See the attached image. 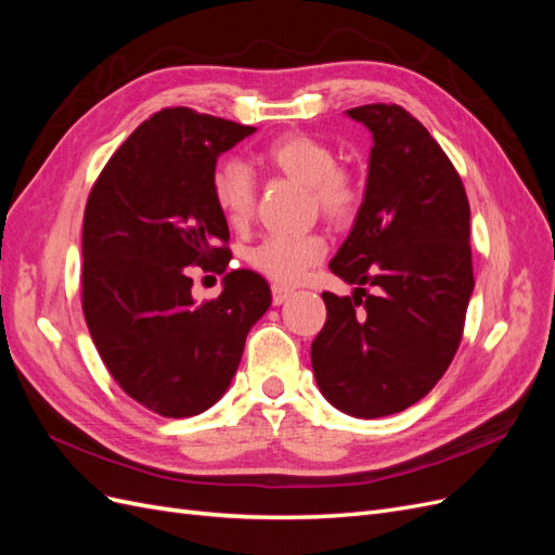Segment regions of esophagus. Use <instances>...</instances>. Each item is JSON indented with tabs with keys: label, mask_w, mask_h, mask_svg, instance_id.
I'll list each match as a JSON object with an SVG mask.
<instances>
[{
	"label": "esophagus",
	"mask_w": 555,
	"mask_h": 555,
	"mask_svg": "<svg viewBox=\"0 0 555 555\" xmlns=\"http://www.w3.org/2000/svg\"><path fill=\"white\" fill-rule=\"evenodd\" d=\"M289 296H292V289L280 287V284H273V306H282Z\"/></svg>",
	"instance_id": "34e87169"
}]
</instances>
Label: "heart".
I'll return each instance as SVG.
<instances>
[{"label":"heart","mask_w":555,"mask_h":555,"mask_svg":"<svg viewBox=\"0 0 555 555\" xmlns=\"http://www.w3.org/2000/svg\"><path fill=\"white\" fill-rule=\"evenodd\" d=\"M257 162L263 169L306 184L312 204L326 222L345 227L354 222L363 204V188L354 173L338 166L335 150L304 131H289L273 139ZM210 192L217 208L231 227H245L255 212V180L241 162L224 159L212 169ZM326 255V241L319 233L266 236L247 251V263L275 284H294L312 263Z\"/></svg>","instance_id":"1"}]
</instances>
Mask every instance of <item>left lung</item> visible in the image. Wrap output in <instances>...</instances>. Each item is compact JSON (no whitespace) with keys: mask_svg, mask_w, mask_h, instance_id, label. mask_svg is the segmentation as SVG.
I'll return each mask as SVG.
<instances>
[{"mask_svg":"<svg viewBox=\"0 0 555 555\" xmlns=\"http://www.w3.org/2000/svg\"><path fill=\"white\" fill-rule=\"evenodd\" d=\"M347 115L371 129L373 150L357 222L328 268L357 292L322 294L326 324L310 357L331 405L377 418L422 400L456 357L475 289L469 204L440 143L405 108Z\"/></svg>","mask_w":555,"mask_h":555,"instance_id":"obj_1","label":"left lung"}]
</instances>
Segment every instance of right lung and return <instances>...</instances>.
Wrapping results in <instances>:
<instances>
[{"label": "right lung", "mask_w": 555, "mask_h": 555, "mask_svg": "<svg viewBox=\"0 0 555 555\" xmlns=\"http://www.w3.org/2000/svg\"><path fill=\"white\" fill-rule=\"evenodd\" d=\"M249 133L224 117L164 108L115 150L88 196L82 314L117 386L159 416L215 405L271 306L255 271L227 273L217 298H192L190 266L224 273L231 259L210 176Z\"/></svg>", "instance_id": "add662e5"}]
</instances>
